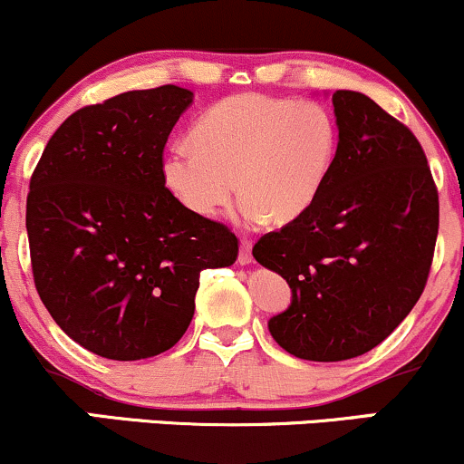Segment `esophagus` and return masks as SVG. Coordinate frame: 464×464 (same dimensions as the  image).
<instances>
[{"mask_svg":"<svg viewBox=\"0 0 464 464\" xmlns=\"http://www.w3.org/2000/svg\"><path fill=\"white\" fill-rule=\"evenodd\" d=\"M250 250H253V239L244 237L242 244H239V257H237V262L242 266L253 262V255H250Z\"/></svg>","mask_w":464,"mask_h":464,"instance_id":"1","label":"esophagus"}]
</instances>
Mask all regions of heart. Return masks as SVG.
Segmentation results:
<instances>
[{
    "instance_id": "heart-1",
    "label": "heart",
    "mask_w": 464,
    "mask_h": 464,
    "mask_svg": "<svg viewBox=\"0 0 464 464\" xmlns=\"http://www.w3.org/2000/svg\"><path fill=\"white\" fill-rule=\"evenodd\" d=\"M335 152L338 124L324 104L239 93L196 121L191 146L168 148L161 177L196 218L218 216L239 189L244 222L262 225L273 218L275 225H287L323 194Z\"/></svg>"
}]
</instances>
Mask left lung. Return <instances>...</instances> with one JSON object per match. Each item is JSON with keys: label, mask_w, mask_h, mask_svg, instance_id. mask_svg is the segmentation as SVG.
<instances>
[{"label": "left lung", "mask_w": 464, "mask_h": 464, "mask_svg": "<svg viewBox=\"0 0 464 464\" xmlns=\"http://www.w3.org/2000/svg\"><path fill=\"white\" fill-rule=\"evenodd\" d=\"M332 102L338 152L323 194L253 246L292 290L270 334L312 362L358 358L395 332L423 295L439 236V191L412 130L364 93Z\"/></svg>", "instance_id": "obj_1"}]
</instances>
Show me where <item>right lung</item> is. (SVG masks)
Wrapping results in <instances>:
<instances>
[{
  "label": "right lung",
  "mask_w": 464,
  "mask_h": 464,
  "mask_svg": "<svg viewBox=\"0 0 464 464\" xmlns=\"http://www.w3.org/2000/svg\"><path fill=\"white\" fill-rule=\"evenodd\" d=\"M191 100L163 84L84 106L58 126L30 179L36 292L58 327L102 358L172 349L202 270L237 259L236 233L191 216L163 183V148Z\"/></svg>",
  "instance_id": "add662e5"
}]
</instances>
